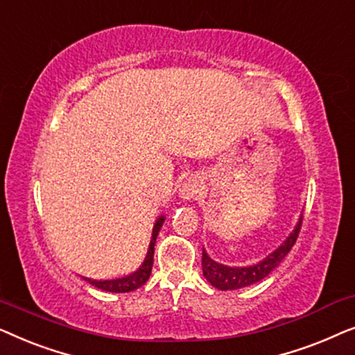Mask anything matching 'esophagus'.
Returning a JSON list of instances; mask_svg holds the SVG:
<instances>
[{"instance_id": "obj_1", "label": "esophagus", "mask_w": 355, "mask_h": 355, "mask_svg": "<svg viewBox=\"0 0 355 355\" xmlns=\"http://www.w3.org/2000/svg\"><path fill=\"white\" fill-rule=\"evenodd\" d=\"M202 186L198 182L197 178H189L186 182L182 184L181 189H179V197L184 198V200H191V198H196L200 196Z\"/></svg>"}]
</instances>
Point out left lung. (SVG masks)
Masks as SVG:
<instances>
[{"label":"left lung","instance_id":"obj_1","mask_svg":"<svg viewBox=\"0 0 355 355\" xmlns=\"http://www.w3.org/2000/svg\"><path fill=\"white\" fill-rule=\"evenodd\" d=\"M300 226H302V216L299 218V223L295 225L294 231L291 232L288 239H286L278 249L271 252L266 259L259 261V263L250 265V266H227V265L218 263V261L211 260L210 257L207 255L205 249H203L202 252L203 276H205L208 283L221 291H234V289H241V288H245V286L259 283V281L266 278V276H268L271 271H273L276 266L284 260V257L289 254V250L293 249L295 241H297Z\"/></svg>","mask_w":355,"mask_h":355}]
</instances>
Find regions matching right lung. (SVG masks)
Returning <instances> with one entry per match:
<instances>
[{
    "label": "right lung",
    "instance_id": "obj_1",
    "mask_svg": "<svg viewBox=\"0 0 355 355\" xmlns=\"http://www.w3.org/2000/svg\"><path fill=\"white\" fill-rule=\"evenodd\" d=\"M163 223H164V216H159L157 223H155L153 232H152V241H150L147 257H145L144 263L139 266V270H135L134 273L123 276V278H118V279H103V281L90 279V278H84V279L89 281V283L92 286H95V288L106 291V293H130V291H135L137 288H140V286H144L148 281L150 273H152L155 242H157V236H158L159 230H162Z\"/></svg>",
    "mask_w": 355,
    "mask_h": 355
}]
</instances>
